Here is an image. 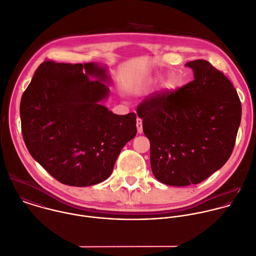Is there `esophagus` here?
Listing matches in <instances>:
<instances>
[{"mask_svg":"<svg viewBox=\"0 0 256 256\" xmlns=\"http://www.w3.org/2000/svg\"><path fill=\"white\" fill-rule=\"evenodd\" d=\"M136 128H138V132L142 134V120L140 118H136Z\"/></svg>","mask_w":256,"mask_h":256,"instance_id":"1","label":"esophagus"}]
</instances>
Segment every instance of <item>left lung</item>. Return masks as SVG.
I'll list each match as a JSON object with an SVG mask.
<instances>
[{"label": "left lung", "mask_w": 256, "mask_h": 256, "mask_svg": "<svg viewBox=\"0 0 256 256\" xmlns=\"http://www.w3.org/2000/svg\"><path fill=\"white\" fill-rule=\"evenodd\" d=\"M194 80L162 90L138 106L150 144L154 178L174 186L198 184L230 158L242 120V102L224 74L206 60L188 62Z\"/></svg>", "instance_id": "left-lung-1"}]
</instances>
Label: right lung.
Instances as JSON below:
<instances>
[{
  "label": "right lung",
  "mask_w": 256,
  "mask_h": 256,
  "mask_svg": "<svg viewBox=\"0 0 256 256\" xmlns=\"http://www.w3.org/2000/svg\"><path fill=\"white\" fill-rule=\"evenodd\" d=\"M98 64L44 60L20 104L22 138L30 156L56 180L88 186L106 180L136 134L134 112L118 116L98 104L108 88Z\"/></svg>",
  "instance_id": "obj_1"
}]
</instances>
